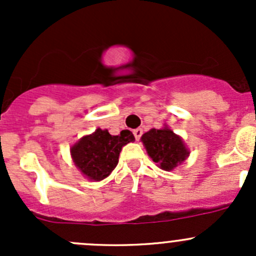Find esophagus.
Masks as SVG:
<instances>
[{
  "label": "esophagus",
  "instance_id": "obj_1",
  "mask_svg": "<svg viewBox=\"0 0 256 256\" xmlns=\"http://www.w3.org/2000/svg\"><path fill=\"white\" fill-rule=\"evenodd\" d=\"M141 135H142V130H141V128H136V130H134V136H135L136 141L140 140Z\"/></svg>",
  "mask_w": 256,
  "mask_h": 256
}]
</instances>
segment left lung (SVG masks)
<instances>
[{"label": "left lung", "mask_w": 256, "mask_h": 256, "mask_svg": "<svg viewBox=\"0 0 256 256\" xmlns=\"http://www.w3.org/2000/svg\"><path fill=\"white\" fill-rule=\"evenodd\" d=\"M147 154L164 171H172L190 156V150L180 136L167 125L162 128H151L141 136Z\"/></svg>", "instance_id": "obj_1"}]
</instances>
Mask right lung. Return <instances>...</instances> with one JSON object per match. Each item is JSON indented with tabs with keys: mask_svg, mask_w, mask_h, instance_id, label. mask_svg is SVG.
Masks as SVG:
<instances>
[{
	"mask_svg": "<svg viewBox=\"0 0 256 256\" xmlns=\"http://www.w3.org/2000/svg\"><path fill=\"white\" fill-rule=\"evenodd\" d=\"M135 141L132 132L122 130L112 136L105 128H98L90 135L82 136L70 147V156L76 168L89 180H102L114 171L122 147Z\"/></svg>",
	"mask_w": 256,
	"mask_h": 256,
	"instance_id": "1",
	"label": "right lung"
}]
</instances>
